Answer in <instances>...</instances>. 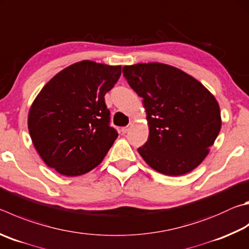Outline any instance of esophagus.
<instances>
[{
    "instance_id": "1",
    "label": "esophagus",
    "mask_w": 249,
    "mask_h": 249,
    "mask_svg": "<svg viewBox=\"0 0 249 249\" xmlns=\"http://www.w3.org/2000/svg\"><path fill=\"white\" fill-rule=\"evenodd\" d=\"M128 129H129V126H125V127H123V128H122L121 129V132H122V134H126V133H127L128 132Z\"/></svg>"
}]
</instances>
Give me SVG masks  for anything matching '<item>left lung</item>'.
I'll return each instance as SVG.
<instances>
[{
    "label": "left lung",
    "mask_w": 249,
    "mask_h": 249,
    "mask_svg": "<svg viewBox=\"0 0 249 249\" xmlns=\"http://www.w3.org/2000/svg\"><path fill=\"white\" fill-rule=\"evenodd\" d=\"M147 113L149 137L139 155L153 170L178 176L197 168L221 128L220 107L191 75L162 63L123 67Z\"/></svg>",
    "instance_id": "left-lung-1"
}]
</instances>
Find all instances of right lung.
<instances>
[{
  "instance_id": "1",
  "label": "right lung",
  "mask_w": 249,
  "mask_h": 249,
  "mask_svg": "<svg viewBox=\"0 0 249 249\" xmlns=\"http://www.w3.org/2000/svg\"><path fill=\"white\" fill-rule=\"evenodd\" d=\"M121 69L81 61L41 89L30 107L28 129L49 168L78 176L101 163L119 136L110 126L105 96L119 80Z\"/></svg>"
}]
</instances>
